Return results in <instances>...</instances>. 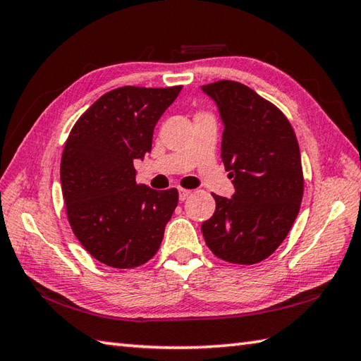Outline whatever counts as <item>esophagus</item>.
I'll list each match as a JSON object with an SVG mask.
<instances>
[{
    "mask_svg": "<svg viewBox=\"0 0 361 361\" xmlns=\"http://www.w3.org/2000/svg\"><path fill=\"white\" fill-rule=\"evenodd\" d=\"M178 194H180V200H181V202H185L186 198H188L190 194H192V190H188V189H180V190H178Z\"/></svg>",
    "mask_w": 361,
    "mask_h": 361,
    "instance_id": "esophagus-1",
    "label": "esophagus"
}]
</instances>
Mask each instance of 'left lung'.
<instances>
[{"label": "left lung", "mask_w": 361, "mask_h": 361, "mask_svg": "<svg viewBox=\"0 0 361 361\" xmlns=\"http://www.w3.org/2000/svg\"><path fill=\"white\" fill-rule=\"evenodd\" d=\"M202 90L224 121L221 161L235 189L233 198L212 194L216 212L202 225L204 242L226 262L257 264L283 242L301 206L296 135L278 106L243 83L219 80Z\"/></svg>", "instance_id": "1"}]
</instances>
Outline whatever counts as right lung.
I'll use <instances>...</instances> for the list:
<instances>
[{"label": "right lung", "mask_w": 361, "mask_h": 361, "mask_svg": "<svg viewBox=\"0 0 361 361\" xmlns=\"http://www.w3.org/2000/svg\"><path fill=\"white\" fill-rule=\"evenodd\" d=\"M181 87H121L101 96L65 142L60 181L74 235L113 268L147 262L178 204V190L136 185L133 159L152 150L153 128Z\"/></svg>", "instance_id": "1"}]
</instances>
